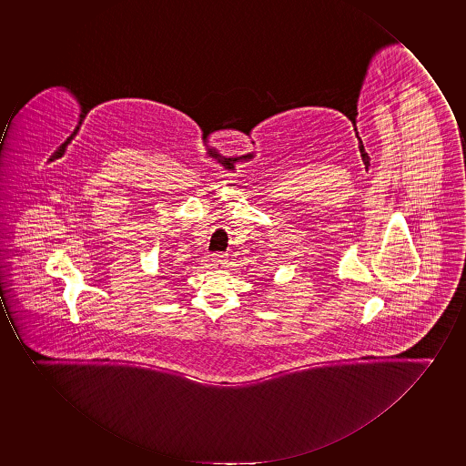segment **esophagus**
I'll use <instances>...</instances> for the list:
<instances>
[{
  "label": "esophagus",
  "instance_id": "34e87169",
  "mask_svg": "<svg viewBox=\"0 0 466 466\" xmlns=\"http://www.w3.org/2000/svg\"><path fill=\"white\" fill-rule=\"evenodd\" d=\"M212 264H214L217 268H223V267L228 264V257L223 254H214L212 255Z\"/></svg>",
  "mask_w": 466,
  "mask_h": 466
}]
</instances>
